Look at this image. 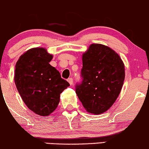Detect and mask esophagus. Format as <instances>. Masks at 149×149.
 I'll return each mask as SVG.
<instances>
[{
  "instance_id": "esophagus-1",
  "label": "esophagus",
  "mask_w": 149,
  "mask_h": 149,
  "mask_svg": "<svg viewBox=\"0 0 149 149\" xmlns=\"http://www.w3.org/2000/svg\"><path fill=\"white\" fill-rule=\"evenodd\" d=\"M68 82L70 83V85H72V84H73V79L72 78H69V79H68Z\"/></svg>"
}]
</instances>
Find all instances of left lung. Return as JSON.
Listing matches in <instances>:
<instances>
[{"label": "left lung", "instance_id": "8db88e82", "mask_svg": "<svg viewBox=\"0 0 149 149\" xmlns=\"http://www.w3.org/2000/svg\"><path fill=\"white\" fill-rule=\"evenodd\" d=\"M82 81L76 94L87 112L107 111L119 97L125 78L124 64L115 51L101 44H92L82 55Z\"/></svg>", "mask_w": 149, "mask_h": 149}]
</instances>
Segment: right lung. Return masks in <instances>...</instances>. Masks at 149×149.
<instances>
[{"label":"right lung","instance_id":"obj_1","mask_svg":"<svg viewBox=\"0 0 149 149\" xmlns=\"http://www.w3.org/2000/svg\"><path fill=\"white\" fill-rule=\"evenodd\" d=\"M52 55L43 47L28 49L15 65L14 80L26 106L33 112L47 116L56 109L60 94L70 86L49 62Z\"/></svg>","mask_w":149,"mask_h":149}]
</instances>
